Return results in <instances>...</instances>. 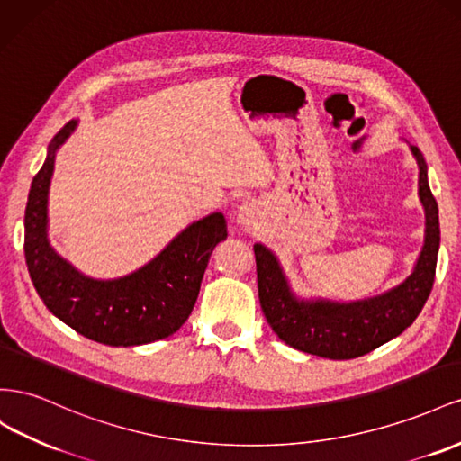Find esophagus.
<instances>
[{
  "label": "esophagus",
  "instance_id": "obj_1",
  "mask_svg": "<svg viewBox=\"0 0 461 461\" xmlns=\"http://www.w3.org/2000/svg\"><path fill=\"white\" fill-rule=\"evenodd\" d=\"M262 210L258 203H245L240 206V223L245 228H255L260 220Z\"/></svg>",
  "mask_w": 461,
  "mask_h": 461
}]
</instances>
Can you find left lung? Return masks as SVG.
<instances>
[{
  "mask_svg": "<svg viewBox=\"0 0 461 461\" xmlns=\"http://www.w3.org/2000/svg\"><path fill=\"white\" fill-rule=\"evenodd\" d=\"M411 150L419 162V194L427 212V238L413 274L392 292L348 305L297 301L289 294L278 260L267 247L255 245L260 307L272 330L287 346L326 359H355L400 336L419 317L435 284L440 223L423 152L417 147Z\"/></svg>",
  "mask_w": 461,
  "mask_h": 461,
  "instance_id": "1",
  "label": "left lung"
}]
</instances>
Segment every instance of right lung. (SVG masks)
Wrapping results in <instances>:
<instances>
[{"instance_id":"obj_1","label":"right lung","mask_w":461,"mask_h":461,"mask_svg":"<svg viewBox=\"0 0 461 461\" xmlns=\"http://www.w3.org/2000/svg\"><path fill=\"white\" fill-rule=\"evenodd\" d=\"M69 122L51 139L48 158L32 179L24 208V258L44 305L59 321L98 344L127 348L177 332L199 297L214 247L228 238L220 212L199 220L147 267L112 282L85 278L59 258L46 240V203L54 156L71 135Z\"/></svg>"}]
</instances>
